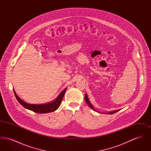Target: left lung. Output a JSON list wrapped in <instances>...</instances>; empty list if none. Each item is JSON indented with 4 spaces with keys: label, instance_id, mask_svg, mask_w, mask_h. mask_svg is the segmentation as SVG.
Here are the masks:
<instances>
[{
    "label": "left lung",
    "instance_id": "obj_1",
    "mask_svg": "<svg viewBox=\"0 0 151 151\" xmlns=\"http://www.w3.org/2000/svg\"><path fill=\"white\" fill-rule=\"evenodd\" d=\"M85 101H86V104L88 105V106L90 107L91 109H92L94 111H97V112H98V113H102L100 111H97V110H96V109L94 108L93 106V105L91 103V102H90V101L89 100V99H88V96H87V94L86 93L85 94ZM120 110H114V111H109V112H108V113H102L103 114H114V113H115L116 112H118V111H119Z\"/></svg>",
    "mask_w": 151,
    "mask_h": 151
}]
</instances>
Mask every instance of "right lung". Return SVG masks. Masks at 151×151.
Listing matches in <instances>:
<instances>
[{"mask_svg": "<svg viewBox=\"0 0 151 151\" xmlns=\"http://www.w3.org/2000/svg\"><path fill=\"white\" fill-rule=\"evenodd\" d=\"M66 89H67V88H65V89L58 95V96L54 100L46 104H38V105L29 104L24 102L17 95L16 92L14 91V95L16 99L23 107L38 113H47L55 111L59 107V105L63 98Z\"/></svg>", "mask_w": 151, "mask_h": 151, "instance_id": "add662e5", "label": "right lung"}]
</instances>
